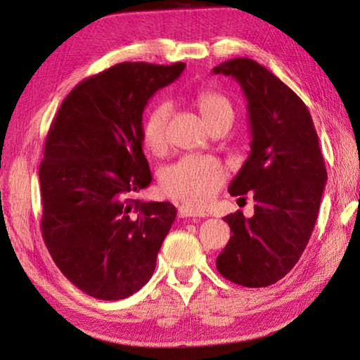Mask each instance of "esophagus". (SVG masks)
<instances>
[{
  "mask_svg": "<svg viewBox=\"0 0 360 360\" xmlns=\"http://www.w3.org/2000/svg\"><path fill=\"white\" fill-rule=\"evenodd\" d=\"M178 215L181 218H198V217H205V213L201 210H196L193 207H190V205H184L182 204L181 207L178 209Z\"/></svg>",
  "mask_w": 360,
  "mask_h": 360,
  "instance_id": "34e87169",
  "label": "esophagus"
}]
</instances>
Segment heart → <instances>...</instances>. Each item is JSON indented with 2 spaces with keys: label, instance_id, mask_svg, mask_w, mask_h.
<instances>
[{
  "label": "heart",
  "instance_id": "b5f03b06",
  "mask_svg": "<svg viewBox=\"0 0 360 360\" xmlns=\"http://www.w3.org/2000/svg\"><path fill=\"white\" fill-rule=\"evenodd\" d=\"M195 103L202 117L212 128H217L235 117L233 103L217 91H201L196 94ZM170 119V106L158 105L142 127V141L150 151H164L168 142L167 128ZM227 179V170L219 160L207 156H186L165 168L162 173L164 192L184 202L190 207H204L217 196Z\"/></svg>",
  "mask_w": 360,
  "mask_h": 360
}]
</instances>
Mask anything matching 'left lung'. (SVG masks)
Here are the masks:
<instances>
[{
    "label": "left lung",
    "instance_id": "1",
    "mask_svg": "<svg viewBox=\"0 0 360 360\" xmlns=\"http://www.w3.org/2000/svg\"><path fill=\"white\" fill-rule=\"evenodd\" d=\"M231 75L248 98L250 155L229 186L232 196L254 195V217H224L232 236L217 258L229 281L266 288L300 259L316 226L326 182L325 160L307 105L264 66L232 58L213 68Z\"/></svg>",
    "mask_w": 360,
    "mask_h": 360
}]
</instances>
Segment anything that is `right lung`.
Returning a JSON list of instances; mask_svg holds the SVG:
<instances>
[{"instance_id": "1", "label": "right lung", "mask_w": 360, "mask_h": 360, "mask_svg": "<svg viewBox=\"0 0 360 360\" xmlns=\"http://www.w3.org/2000/svg\"><path fill=\"white\" fill-rule=\"evenodd\" d=\"M184 63H119L66 96L40 164L41 233L65 277L98 300H120L151 278L176 218L168 201L134 195L151 182L142 112Z\"/></svg>"}]
</instances>
